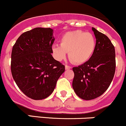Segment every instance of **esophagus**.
I'll use <instances>...</instances> for the list:
<instances>
[{"mask_svg":"<svg viewBox=\"0 0 126 126\" xmlns=\"http://www.w3.org/2000/svg\"><path fill=\"white\" fill-rule=\"evenodd\" d=\"M65 70H69V69H71V67L70 66H69V65H65Z\"/></svg>","mask_w":126,"mask_h":126,"instance_id":"1","label":"esophagus"}]
</instances>
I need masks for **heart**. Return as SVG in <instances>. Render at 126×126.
<instances>
[{"instance_id":"b5f03b06","label":"heart","mask_w":126,"mask_h":126,"mask_svg":"<svg viewBox=\"0 0 126 126\" xmlns=\"http://www.w3.org/2000/svg\"><path fill=\"white\" fill-rule=\"evenodd\" d=\"M95 48V39L92 34L80 30L65 33L61 39V45L54 44L52 51L58 61L65 59L67 52L74 64H84L90 59Z\"/></svg>"}]
</instances>
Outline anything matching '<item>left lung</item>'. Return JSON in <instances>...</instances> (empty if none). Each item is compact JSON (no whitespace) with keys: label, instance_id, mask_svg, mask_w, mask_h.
<instances>
[{"label":"left lung","instance_id":"left-lung-1","mask_svg":"<svg viewBox=\"0 0 126 126\" xmlns=\"http://www.w3.org/2000/svg\"><path fill=\"white\" fill-rule=\"evenodd\" d=\"M92 30L96 39L94 54L88 61L72 68V87L84 100L102 95L110 86L116 71L115 49L110 39L94 27Z\"/></svg>","mask_w":126,"mask_h":126}]
</instances>
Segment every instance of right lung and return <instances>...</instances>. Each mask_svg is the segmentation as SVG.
<instances>
[{
    "mask_svg": "<svg viewBox=\"0 0 126 126\" xmlns=\"http://www.w3.org/2000/svg\"><path fill=\"white\" fill-rule=\"evenodd\" d=\"M53 29L36 27L24 32L13 46L11 72L18 88L34 100L50 95L65 66L52 55Z\"/></svg>",
    "mask_w": 126,
    "mask_h": 126,
    "instance_id": "1",
    "label": "right lung"
}]
</instances>
